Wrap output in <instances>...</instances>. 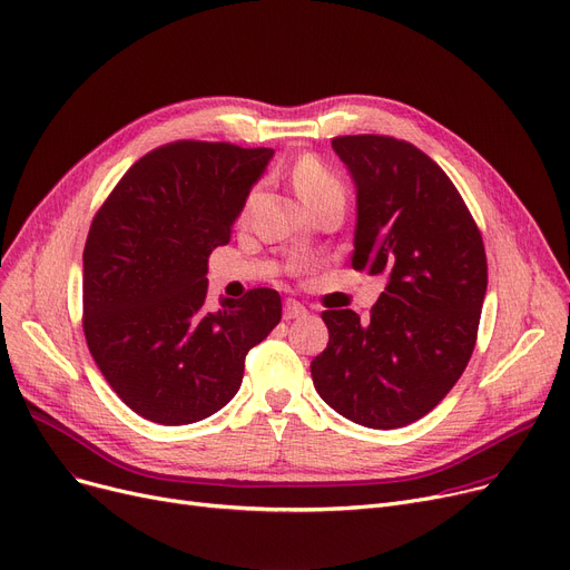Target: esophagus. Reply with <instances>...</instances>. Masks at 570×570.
Wrapping results in <instances>:
<instances>
[{
	"label": "esophagus",
	"mask_w": 570,
	"mask_h": 570,
	"mask_svg": "<svg viewBox=\"0 0 570 570\" xmlns=\"http://www.w3.org/2000/svg\"><path fill=\"white\" fill-rule=\"evenodd\" d=\"M303 316H307V309H305L301 303H295V301H286V305H284V318H286V321H293V318H303Z\"/></svg>",
	"instance_id": "obj_1"
}]
</instances>
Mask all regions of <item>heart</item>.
<instances>
[{
    "label": "heart",
    "mask_w": 570,
    "mask_h": 570,
    "mask_svg": "<svg viewBox=\"0 0 570 570\" xmlns=\"http://www.w3.org/2000/svg\"><path fill=\"white\" fill-rule=\"evenodd\" d=\"M293 187L305 200L309 209H316L325 203H344V185L335 173L327 170L318 159L303 157L291 170Z\"/></svg>",
    "instance_id": "b5f03b06"
}]
</instances>
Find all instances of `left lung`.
Here are the masks:
<instances>
[{"mask_svg":"<svg viewBox=\"0 0 570 570\" xmlns=\"http://www.w3.org/2000/svg\"><path fill=\"white\" fill-rule=\"evenodd\" d=\"M355 185L353 269L383 275L370 321L327 309V348L312 361L321 400L372 430L430 413L473 353L488 291L483 237L448 175L411 142L340 136Z\"/></svg>","mask_w":570,"mask_h":570,"instance_id":"8db88e82","label":"left lung"}]
</instances>
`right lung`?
Returning <instances> with one entry per match:
<instances>
[{
  "mask_svg": "<svg viewBox=\"0 0 570 570\" xmlns=\"http://www.w3.org/2000/svg\"><path fill=\"white\" fill-rule=\"evenodd\" d=\"M275 149L179 140L138 159L89 226L82 312L89 353L117 397L159 425H189L239 391L245 355L282 318L254 288L207 309V256L226 245Z\"/></svg>",
  "mask_w": 570,
  "mask_h": 570,
  "instance_id": "1",
  "label": "right lung"
}]
</instances>
